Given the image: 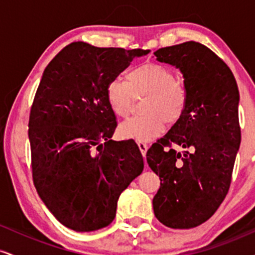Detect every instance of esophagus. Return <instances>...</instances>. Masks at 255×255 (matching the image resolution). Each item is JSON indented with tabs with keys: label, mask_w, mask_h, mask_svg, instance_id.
<instances>
[{
	"label": "esophagus",
	"mask_w": 255,
	"mask_h": 255,
	"mask_svg": "<svg viewBox=\"0 0 255 255\" xmlns=\"http://www.w3.org/2000/svg\"><path fill=\"white\" fill-rule=\"evenodd\" d=\"M137 144H138V148H139V150H141V153H142V155L144 156V159H145V153H147V149H148V145H147V143H144V142H137Z\"/></svg>",
	"instance_id": "34e87169"
}]
</instances>
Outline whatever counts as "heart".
I'll use <instances>...</instances> for the list:
<instances>
[{
  "mask_svg": "<svg viewBox=\"0 0 255 255\" xmlns=\"http://www.w3.org/2000/svg\"><path fill=\"white\" fill-rule=\"evenodd\" d=\"M127 81L113 79L106 87V101L117 118L127 119L135 108L136 100L144 99L143 117L131 119L119 128L125 138L147 142L164 131L165 123L174 125L187 110L188 93L174 79L170 68L147 62L131 68Z\"/></svg>",
  "mask_w": 255,
  "mask_h": 255,
  "instance_id": "obj_1",
  "label": "heart"
}]
</instances>
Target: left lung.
I'll list each match as a JSON object with an SVG mask.
<instances>
[{"label": "left lung", "instance_id": "1", "mask_svg": "<svg viewBox=\"0 0 255 255\" xmlns=\"http://www.w3.org/2000/svg\"><path fill=\"white\" fill-rule=\"evenodd\" d=\"M154 55L179 68L188 93L182 119L147 151L160 178L154 214L168 228H195L213 216L230 188L241 143L239 88L228 65L201 43L160 48Z\"/></svg>", "mask_w": 255, "mask_h": 255}]
</instances>
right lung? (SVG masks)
<instances>
[{
  "label": "right lung",
  "mask_w": 255,
  "mask_h": 255,
  "mask_svg": "<svg viewBox=\"0 0 255 255\" xmlns=\"http://www.w3.org/2000/svg\"><path fill=\"white\" fill-rule=\"evenodd\" d=\"M149 50L65 47L45 67L28 120L32 178L48 210L79 233L110 225L120 194L143 171L133 139L113 141L106 87Z\"/></svg>",
  "instance_id": "add662e5"
}]
</instances>
